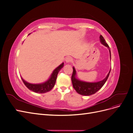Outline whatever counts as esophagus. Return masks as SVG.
Listing matches in <instances>:
<instances>
[{
  "label": "esophagus",
  "instance_id": "esophagus-1",
  "mask_svg": "<svg viewBox=\"0 0 133 133\" xmlns=\"http://www.w3.org/2000/svg\"><path fill=\"white\" fill-rule=\"evenodd\" d=\"M65 62H66L67 63H71L72 62H73V58H72L70 57H67V58L65 59Z\"/></svg>",
  "mask_w": 133,
  "mask_h": 133
}]
</instances>
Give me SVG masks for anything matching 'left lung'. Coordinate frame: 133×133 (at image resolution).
<instances>
[{"label": "left lung", "instance_id": "1", "mask_svg": "<svg viewBox=\"0 0 133 133\" xmlns=\"http://www.w3.org/2000/svg\"><path fill=\"white\" fill-rule=\"evenodd\" d=\"M100 42H101V43L103 44L104 46H107L109 50L110 57L111 58V53L109 46L108 44L106 43L105 39H104V38L102 35H100ZM73 71L71 76V82L72 84H73V88L78 94L85 96H89L92 94H94L96 92H97L99 89H101L107 80L111 70L110 69L107 76H106V78L105 79H104L103 80L95 83H89L81 81V80H80L76 78V70L74 67H73Z\"/></svg>", "mask_w": 133, "mask_h": 133}]
</instances>
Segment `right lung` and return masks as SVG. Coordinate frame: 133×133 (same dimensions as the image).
I'll return each mask as SVG.
<instances>
[{
	"instance_id": "add662e5",
	"label": "right lung",
	"mask_w": 133,
	"mask_h": 133,
	"mask_svg": "<svg viewBox=\"0 0 133 133\" xmlns=\"http://www.w3.org/2000/svg\"><path fill=\"white\" fill-rule=\"evenodd\" d=\"M63 66L64 63L60 64L59 66H58L55 69H54L49 79L45 82L43 83L31 84L25 81L22 77L21 78L24 84H25V85L29 90L35 92H37V93H45V92H48L51 90L52 89V88L54 87L56 82V80H57L58 74L59 73V71L60 70V69L63 67Z\"/></svg>"
}]
</instances>
